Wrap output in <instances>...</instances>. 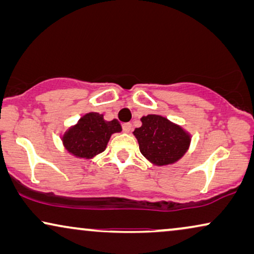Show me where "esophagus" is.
Here are the masks:
<instances>
[{
	"instance_id": "obj_1",
	"label": "esophagus",
	"mask_w": 254,
	"mask_h": 254,
	"mask_svg": "<svg viewBox=\"0 0 254 254\" xmlns=\"http://www.w3.org/2000/svg\"><path fill=\"white\" fill-rule=\"evenodd\" d=\"M123 129L125 133H129V131L131 130V125L129 123H126L123 125Z\"/></svg>"
}]
</instances>
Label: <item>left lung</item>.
<instances>
[{
	"mask_svg": "<svg viewBox=\"0 0 254 254\" xmlns=\"http://www.w3.org/2000/svg\"><path fill=\"white\" fill-rule=\"evenodd\" d=\"M140 120L142 126L135 128L133 135L141 154L152 165H172L189 151L192 136L182 126L158 114H148Z\"/></svg>",
	"mask_w": 254,
	"mask_h": 254,
	"instance_id": "obj_1",
	"label": "left lung"
}]
</instances>
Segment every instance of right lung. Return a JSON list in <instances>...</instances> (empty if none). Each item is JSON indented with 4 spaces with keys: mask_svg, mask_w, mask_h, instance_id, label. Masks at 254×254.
I'll list each match as a JSON object with an SVG mask.
<instances>
[{
    "mask_svg": "<svg viewBox=\"0 0 254 254\" xmlns=\"http://www.w3.org/2000/svg\"><path fill=\"white\" fill-rule=\"evenodd\" d=\"M121 130L117 119L107 121L103 114L89 112L65 129L61 141L65 151L74 157L92 159L105 150L111 136Z\"/></svg>",
    "mask_w": 254,
    "mask_h": 254,
    "instance_id": "1",
    "label": "right lung"
}]
</instances>
